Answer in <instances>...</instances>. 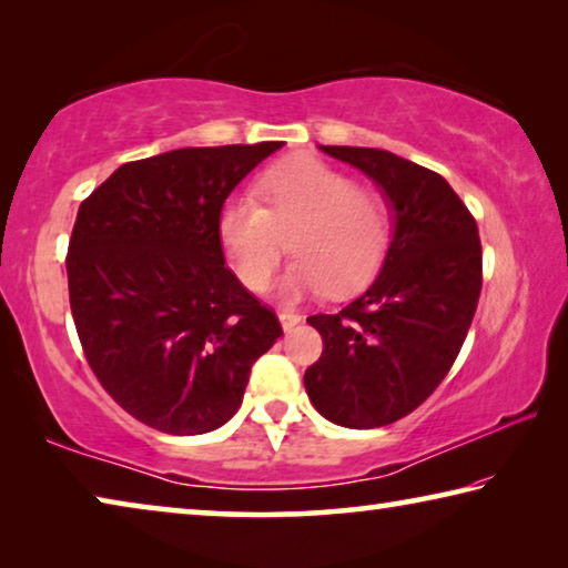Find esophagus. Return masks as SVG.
<instances>
[{
    "instance_id": "obj_1",
    "label": "esophagus",
    "mask_w": 568,
    "mask_h": 568,
    "mask_svg": "<svg viewBox=\"0 0 568 568\" xmlns=\"http://www.w3.org/2000/svg\"><path fill=\"white\" fill-rule=\"evenodd\" d=\"M277 318H281V325H283V331L287 333V331H293L297 323H301V315L297 313H291V311H281L277 313Z\"/></svg>"
}]
</instances>
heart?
I'll use <instances>...</instances> for the list:
<instances>
[{
  "label": "heart",
  "instance_id": "b5f03b06",
  "mask_svg": "<svg viewBox=\"0 0 568 568\" xmlns=\"http://www.w3.org/2000/svg\"><path fill=\"white\" fill-rule=\"evenodd\" d=\"M263 207L227 200L217 215V237L235 275L253 291L271 281L285 237L295 261L277 277L275 295L301 301L328 291L358 293L386 263L390 210L378 192L355 187L345 172L318 158H291L257 182Z\"/></svg>",
  "mask_w": 568,
  "mask_h": 568
}]
</instances>
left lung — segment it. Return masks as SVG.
<instances>
[{
  "label": "left lung",
  "mask_w": 568,
  "mask_h": 568,
  "mask_svg": "<svg viewBox=\"0 0 568 568\" xmlns=\"http://www.w3.org/2000/svg\"><path fill=\"white\" fill-rule=\"evenodd\" d=\"M321 150L376 182L393 237L368 291L341 313L307 318L323 355L303 383L335 426H388L438 388L466 341L480 295L478 227L434 170L376 148Z\"/></svg>",
  "instance_id": "obj_1"
}]
</instances>
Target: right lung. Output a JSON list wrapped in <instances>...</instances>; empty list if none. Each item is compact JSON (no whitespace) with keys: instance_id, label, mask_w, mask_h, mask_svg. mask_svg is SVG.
Instances as JSON below:
<instances>
[{"instance_id":"add662e5","label":"right lung","mask_w":568,"mask_h":568,"mask_svg":"<svg viewBox=\"0 0 568 568\" xmlns=\"http://www.w3.org/2000/svg\"><path fill=\"white\" fill-rule=\"evenodd\" d=\"M283 142L182 148L128 162L80 205L67 253L72 318L120 406L170 436L235 416L283 328L227 271L217 215Z\"/></svg>"}]
</instances>
